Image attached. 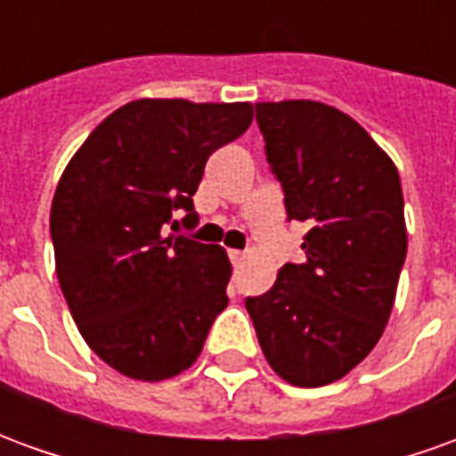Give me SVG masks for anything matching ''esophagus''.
<instances>
[{
    "label": "esophagus",
    "instance_id": "34e87169",
    "mask_svg": "<svg viewBox=\"0 0 456 456\" xmlns=\"http://www.w3.org/2000/svg\"><path fill=\"white\" fill-rule=\"evenodd\" d=\"M229 261H232L234 266H239V264L247 261V254H244V251H229Z\"/></svg>",
    "mask_w": 456,
    "mask_h": 456
}]
</instances>
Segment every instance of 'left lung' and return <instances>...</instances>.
Masks as SVG:
<instances>
[{
	"instance_id": "8db88e82",
	"label": "left lung",
	"mask_w": 456,
	"mask_h": 456,
	"mask_svg": "<svg viewBox=\"0 0 456 456\" xmlns=\"http://www.w3.org/2000/svg\"><path fill=\"white\" fill-rule=\"evenodd\" d=\"M256 124L288 222H305L303 264L247 297L261 349L293 386H325L366 359L391 315L408 234L398 170L335 107L258 102Z\"/></svg>"
}]
</instances>
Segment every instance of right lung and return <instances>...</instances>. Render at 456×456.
<instances>
[{
  "instance_id": "right-lung-1",
  "label": "right lung",
  "mask_w": 456,
  "mask_h": 456,
  "mask_svg": "<svg viewBox=\"0 0 456 456\" xmlns=\"http://www.w3.org/2000/svg\"><path fill=\"white\" fill-rule=\"evenodd\" d=\"M254 119L248 102L136 100L87 136L51 205L55 273L85 342L129 379L185 371L227 307V251L183 234L205 163Z\"/></svg>"
}]
</instances>
